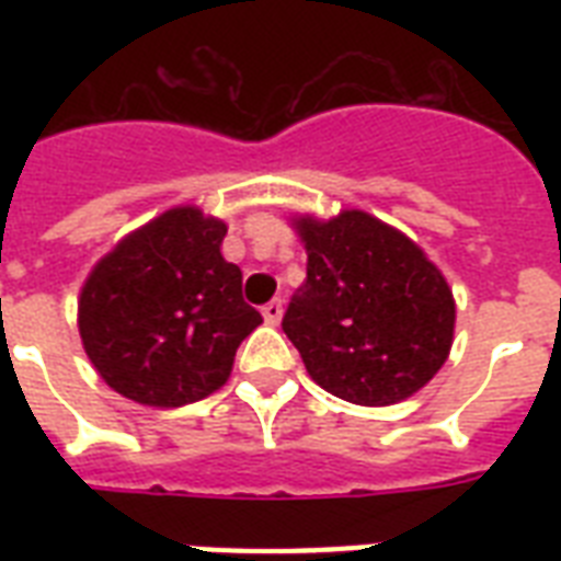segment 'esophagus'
<instances>
[{
  "instance_id": "esophagus-1",
  "label": "esophagus",
  "mask_w": 561,
  "mask_h": 561,
  "mask_svg": "<svg viewBox=\"0 0 561 561\" xmlns=\"http://www.w3.org/2000/svg\"><path fill=\"white\" fill-rule=\"evenodd\" d=\"M282 311H285V306H282V299H279V297L271 299V302H264V306H262L264 320H267V323H271V325L279 323V320H282Z\"/></svg>"
}]
</instances>
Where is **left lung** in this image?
<instances>
[{"label": "left lung", "instance_id": "1", "mask_svg": "<svg viewBox=\"0 0 561 561\" xmlns=\"http://www.w3.org/2000/svg\"><path fill=\"white\" fill-rule=\"evenodd\" d=\"M308 276L282 317L308 375L352 404L408 399L443 367L454 337L448 282L410 238L367 211L302 218Z\"/></svg>", "mask_w": 561, "mask_h": 561}]
</instances>
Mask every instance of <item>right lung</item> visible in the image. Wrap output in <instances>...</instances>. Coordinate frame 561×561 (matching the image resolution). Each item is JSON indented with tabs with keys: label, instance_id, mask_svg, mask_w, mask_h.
I'll use <instances>...</instances> for the list:
<instances>
[{
	"label": "right lung",
	"instance_id": "obj_1",
	"mask_svg": "<svg viewBox=\"0 0 561 561\" xmlns=\"http://www.w3.org/2000/svg\"><path fill=\"white\" fill-rule=\"evenodd\" d=\"M227 224L183 206L104 255L81 290L78 329L92 367L148 408H183L229 378L236 350L262 323L241 271L220 255Z\"/></svg>",
	"mask_w": 561,
	"mask_h": 561
}]
</instances>
